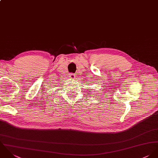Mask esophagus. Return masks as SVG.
I'll list each match as a JSON object with an SVG mask.
<instances>
[{
    "label": "esophagus",
    "mask_w": 158,
    "mask_h": 158,
    "mask_svg": "<svg viewBox=\"0 0 158 158\" xmlns=\"http://www.w3.org/2000/svg\"><path fill=\"white\" fill-rule=\"evenodd\" d=\"M69 77H70L71 79H75V77H76L75 74H73V73H70V74H69Z\"/></svg>",
    "instance_id": "34e87169"
}]
</instances>
